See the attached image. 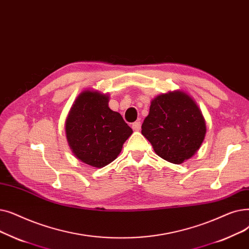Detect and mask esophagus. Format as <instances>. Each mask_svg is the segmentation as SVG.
Listing matches in <instances>:
<instances>
[{"instance_id": "obj_1", "label": "esophagus", "mask_w": 249, "mask_h": 249, "mask_svg": "<svg viewBox=\"0 0 249 249\" xmlns=\"http://www.w3.org/2000/svg\"><path fill=\"white\" fill-rule=\"evenodd\" d=\"M141 125H142L141 122H135V123L132 124V127H133V129H135V131H140V129H141Z\"/></svg>"}]
</instances>
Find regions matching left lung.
I'll use <instances>...</instances> for the list:
<instances>
[{"label": "left lung", "mask_w": 249, "mask_h": 249, "mask_svg": "<svg viewBox=\"0 0 249 249\" xmlns=\"http://www.w3.org/2000/svg\"><path fill=\"white\" fill-rule=\"evenodd\" d=\"M157 155L174 164L194 156L206 135V124L195 101L180 91L161 94L151 102L142 124Z\"/></svg>", "instance_id": "8db88e82"}]
</instances>
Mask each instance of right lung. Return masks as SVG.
I'll list each match as a JSON object with an SVG mask.
<instances>
[{
    "mask_svg": "<svg viewBox=\"0 0 249 249\" xmlns=\"http://www.w3.org/2000/svg\"><path fill=\"white\" fill-rule=\"evenodd\" d=\"M69 145L78 159L101 168L112 162L133 134L122 115L108 107V97L84 91L75 101L66 122Z\"/></svg>",
    "mask_w": 249,
    "mask_h": 249,
    "instance_id": "obj_1",
    "label": "right lung"
}]
</instances>
